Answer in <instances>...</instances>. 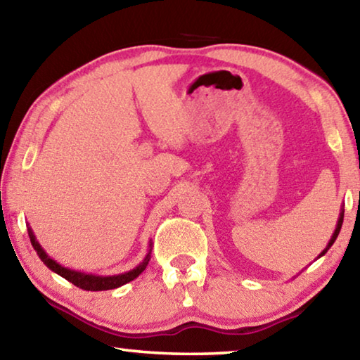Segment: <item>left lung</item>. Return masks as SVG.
<instances>
[{"label": "left lung", "instance_id": "left-lung-1", "mask_svg": "<svg viewBox=\"0 0 360 360\" xmlns=\"http://www.w3.org/2000/svg\"><path fill=\"white\" fill-rule=\"evenodd\" d=\"M343 216H345V210H341V212H340V217H338V224H337V229H335V231H333V235H332V238H330V241H328V245H327V248L324 249V251H322L321 254H319V257H322V255H324L327 251H328V248H330L333 243H335V240H337V236H338V233H340V230H341V225H343Z\"/></svg>", "mask_w": 360, "mask_h": 360}]
</instances>
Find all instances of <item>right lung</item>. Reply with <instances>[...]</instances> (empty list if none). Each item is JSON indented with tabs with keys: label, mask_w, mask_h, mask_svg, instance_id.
<instances>
[{
	"label": "right lung",
	"mask_w": 360,
	"mask_h": 360,
	"mask_svg": "<svg viewBox=\"0 0 360 360\" xmlns=\"http://www.w3.org/2000/svg\"><path fill=\"white\" fill-rule=\"evenodd\" d=\"M28 236H30V241H32V245L34 248V251L38 252L39 259L44 262V264L49 268H51L52 271H56L57 275L65 278L66 281H70L71 284H75V285H77L79 289H84V290H109V289L120 288V285L130 283V281H133V279L141 275V273L146 270V266H148L149 260H150V249H149L148 255H146L141 264L133 268V270H130V271L122 273V275H115V276L85 275V273L70 270V268H65V266H62L60 264H57V262L53 260V259L49 257L44 249L41 248L39 243L36 241V236L33 233V230L30 229V227H28ZM149 246H152V243H150Z\"/></svg>",
	"instance_id": "obj_1"
}]
</instances>
